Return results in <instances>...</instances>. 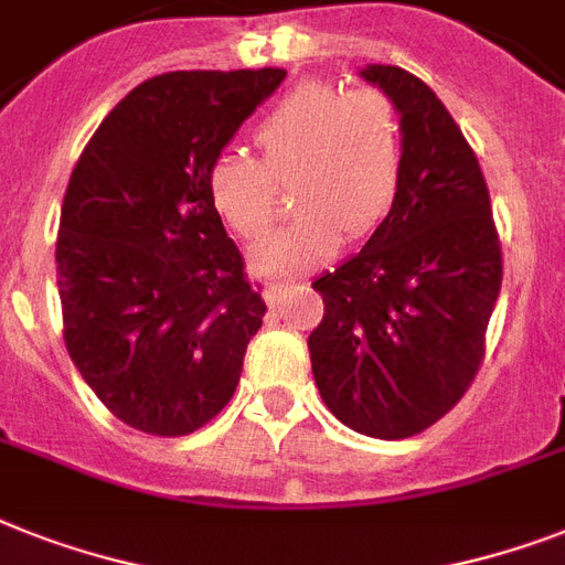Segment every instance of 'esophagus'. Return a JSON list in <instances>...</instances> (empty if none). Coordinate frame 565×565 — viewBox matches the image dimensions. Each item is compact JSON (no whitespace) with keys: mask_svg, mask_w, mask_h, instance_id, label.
Listing matches in <instances>:
<instances>
[{"mask_svg":"<svg viewBox=\"0 0 565 565\" xmlns=\"http://www.w3.org/2000/svg\"><path fill=\"white\" fill-rule=\"evenodd\" d=\"M287 290H290V284H284V281H273L267 287V292H264V298H267V305L275 307L278 301H281L284 296H287Z\"/></svg>","mask_w":565,"mask_h":565,"instance_id":"34e87169","label":"esophagus"}]
</instances>
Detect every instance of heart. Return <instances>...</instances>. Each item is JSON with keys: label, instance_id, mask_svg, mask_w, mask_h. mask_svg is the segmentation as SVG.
Instances as JSON below:
<instances>
[{"label": "heart", "instance_id": "b5f03b06", "mask_svg": "<svg viewBox=\"0 0 565 565\" xmlns=\"http://www.w3.org/2000/svg\"><path fill=\"white\" fill-rule=\"evenodd\" d=\"M260 159L220 150L209 162L211 205L241 237H258L278 214V185L292 179L298 214L252 249L260 273H305L339 252L345 232L369 237L397 203L403 139L394 104L377 89L345 92L310 81L260 118Z\"/></svg>", "mask_w": 565, "mask_h": 565}]
</instances>
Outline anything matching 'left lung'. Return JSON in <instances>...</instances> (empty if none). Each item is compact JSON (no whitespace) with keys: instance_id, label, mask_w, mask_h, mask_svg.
<instances>
[{"instance_id":"obj_1","label":"left lung","mask_w":565,"mask_h":565,"mask_svg":"<svg viewBox=\"0 0 565 565\" xmlns=\"http://www.w3.org/2000/svg\"><path fill=\"white\" fill-rule=\"evenodd\" d=\"M401 116L403 182L356 255L316 278L310 362L324 406L397 441L441 420L473 383L502 287L488 182L435 92L401 66H365Z\"/></svg>"}]
</instances>
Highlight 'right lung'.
Listing matches in <instances>:
<instances>
[{
  "mask_svg": "<svg viewBox=\"0 0 565 565\" xmlns=\"http://www.w3.org/2000/svg\"><path fill=\"white\" fill-rule=\"evenodd\" d=\"M284 77H150L100 121L68 179L54 252L63 339L86 386L139 433H196L235 394L267 305L205 171Z\"/></svg>",
  "mask_w": 565,
  "mask_h": 565,
  "instance_id": "obj_1",
  "label": "right lung"
}]
</instances>
